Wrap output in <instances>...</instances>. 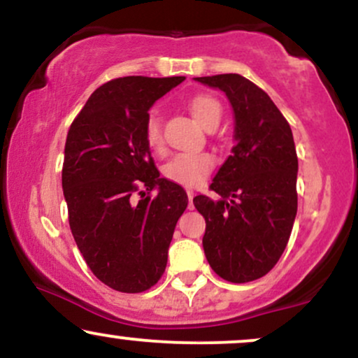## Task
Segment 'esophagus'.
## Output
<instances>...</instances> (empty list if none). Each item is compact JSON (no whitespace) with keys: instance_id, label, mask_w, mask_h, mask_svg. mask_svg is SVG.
I'll return each instance as SVG.
<instances>
[{"instance_id":"esophagus-1","label":"esophagus","mask_w":358,"mask_h":358,"mask_svg":"<svg viewBox=\"0 0 358 358\" xmlns=\"http://www.w3.org/2000/svg\"><path fill=\"white\" fill-rule=\"evenodd\" d=\"M187 195H188V208H193V196H195V192L187 190Z\"/></svg>"}]
</instances>
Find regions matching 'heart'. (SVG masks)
Here are the masks:
<instances>
[{"mask_svg": "<svg viewBox=\"0 0 358 358\" xmlns=\"http://www.w3.org/2000/svg\"><path fill=\"white\" fill-rule=\"evenodd\" d=\"M192 114L205 129H215L222 117L220 102L212 96H195L188 104ZM145 141L155 153L165 151V136H163L162 116L158 110H151L145 121ZM215 159L208 153H178L170 158L163 166V175L171 183L180 187H199L212 173Z\"/></svg>", "mask_w": 358, "mask_h": 358, "instance_id": "obj_1", "label": "heart"}]
</instances>
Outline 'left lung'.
<instances>
[{
	"label": "left lung",
	"mask_w": 358,
	"mask_h": 358,
	"mask_svg": "<svg viewBox=\"0 0 358 358\" xmlns=\"http://www.w3.org/2000/svg\"><path fill=\"white\" fill-rule=\"evenodd\" d=\"M196 80L225 92L236 116V146L210 185L222 199H193L207 224L205 256L222 279L249 282L276 266L289 241L298 210L293 133L268 94L239 73Z\"/></svg>",
	"instance_id": "obj_1"
}]
</instances>
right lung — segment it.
I'll use <instances>...</instances> for the list:
<instances>
[{"label":"right lung","instance_id":"add662e5","mask_svg":"<svg viewBox=\"0 0 358 358\" xmlns=\"http://www.w3.org/2000/svg\"><path fill=\"white\" fill-rule=\"evenodd\" d=\"M183 79L106 82L73 119L65 141L62 188L72 236L94 276L121 293H143L159 281L188 205L180 185L159 178L145 141L148 110ZM134 194L142 195L138 203Z\"/></svg>","mask_w":358,"mask_h":358}]
</instances>
